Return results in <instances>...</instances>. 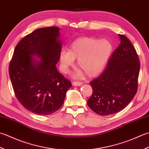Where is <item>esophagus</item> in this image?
Listing matches in <instances>:
<instances>
[{"instance_id": "esophagus-1", "label": "esophagus", "mask_w": 149, "mask_h": 149, "mask_svg": "<svg viewBox=\"0 0 149 149\" xmlns=\"http://www.w3.org/2000/svg\"><path fill=\"white\" fill-rule=\"evenodd\" d=\"M72 84H73V86H80L82 85V82H81V81H74L73 83H72Z\"/></svg>"}]
</instances>
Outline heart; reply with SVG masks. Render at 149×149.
<instances>
[{
  "mask_svg": "<svg viewBox=\"0 0 149 149\" xmlns=\"http://www.w3.org/2000/svg\"><path fill=\"white\" fill-rule=\"evenodd\" d=\"M111 42L106 39L83 37L74 40L69 47V51L60 53V61L64 73L74 64L78 59V66L89 77L99 74L105 68L113 52ZM83 74L80 71L79 75Z\"/></svg>",
  "mask_w": 149,
  "mask_h": 149,
  "instance_id": "1",
  "label": "heart"
}]
</instances>
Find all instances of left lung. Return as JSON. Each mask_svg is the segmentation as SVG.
<instances>
[{"mask_svg": "<svg viewBox=\"0 0 149 149\" xmlns=\"http://www.w3.org/2000/svg\"><path fill=\"white\" fill-rule=\"evenodd\" d=\"M118 35L121 43L112 54L107 68L90 82L93 94L87 100V105L102 116L123 110L131 102L138 89L140 69L138 54L125 35Z\"/></svg>", "mask_w": 149, "mask_h": 149, "instance_id": "1", "label": "left lung"}]
</instances>
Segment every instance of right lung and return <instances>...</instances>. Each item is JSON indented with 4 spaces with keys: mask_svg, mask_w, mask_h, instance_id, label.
Segmentation results:
<instances>
[{
    "mask_svg": "<svg viewBox=\"0 0 149 149\" xmlns=\"http://www.w3.org/2000/svg\"><path fill=\"white\" fill-rule=\"evenodd\" d=\"M60 35L58 27L35 30L18 43L10 63L15 96L24 107L35 114L49 115L58 110L72 86L56 67L62 45Z\"/></svg>",
    "mask_w": 149,
    "mask_h": 149,
    "instance_id": "1",
    "label": "right lung"
}]
</instances>
